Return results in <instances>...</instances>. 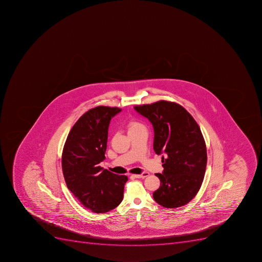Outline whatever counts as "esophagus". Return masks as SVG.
<instances>
[{
    "mask_svg": "<svg viewBox=\"0 0 262 262\" xmlns=\"http://www.w3.org/2000/svg\"><path fill=\"white\" fill-rule=\"evenodd\" d=\"M147 176H149V173H148V172H143V173L133 175V177L136 178H147Z\"/></svg>",
    "mask_w": 262,
    "mask_h": 262,
    "instance_id": "1",
    "label": "esophagus"
}]
</instances>
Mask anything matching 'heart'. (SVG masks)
Wrapping results in <instances>:
<instances>
[{
	"label": "heart",
	"mask_w": 262,
	"mask_h": 262,
	"mask_svg": "<svg viewBox=\"0 0 262 262\" xmlns=\"http://www.w3.org/2000/svg\"><path fill=\"white\" fill-rule=\"evenodd\" d=\"M144 128L140 123L139 122L135 121V120H130L128 122V126H127V128H128V134L129 133L134 132V131H136V130L140 129V128Z\"/></svg>",
	"instance_id": "1"
}]
</instances>
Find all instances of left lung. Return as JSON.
<instances>
[{"label":"left lung","instance_id":"left-lung-1","mask_svg":"<svg viewBox=\"0 0 262 262\" xmlns=\"http://www.w3.org/2000/svg\"><path fill=\"white\" fill-rule=\"evenodd\" d=\"M154 130V149L163 154L160 187L154 200L167 208L183 207L200 189L207 167V147L195 119L178 103L161 101L134 106Z\"/></svg>","mask_w":262,"mask_h":262}]
</instances>
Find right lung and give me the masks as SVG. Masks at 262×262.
Wrapping results in <instances>:
<instances>
[{
    "mask_svg": "<svg viewBox=\"0 0 262 262\" xmlns=\"http://www.w3.org/2000/svg\"><path fill=\"white\" fill-rule=\"evenodd\" d=\"M121 110L108 106L89 110L73 126L63 148L62 170L67 187L95 213H105L118 207L128 181L127 176L99 166L105 159L110 120Z\"/></svg>",
    "mask_w": 262,
    "mask_h": 262,
    "instance_id": "right-lung-1",
    "label": "right lung"
}]
</instances>
